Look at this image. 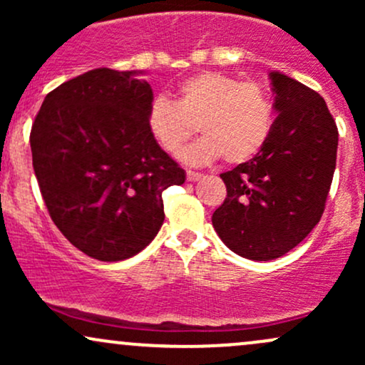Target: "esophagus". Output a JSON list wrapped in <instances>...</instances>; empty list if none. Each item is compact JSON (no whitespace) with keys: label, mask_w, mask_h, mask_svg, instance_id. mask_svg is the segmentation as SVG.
<instances>
[{"label":"esophagus","mask_w":365,"mask_h":365,"mask_svg":"<svg viewBox=\"0 0 365 365\" xmlns=\"http://www.w3.org/2000/svg\"><path fill=\"white\" fill-rule=\"evenodd\" d=\"M200 178H202V175H200V173H195V171H187L188 182H199Z\"/></svg>","instance_id":"obj_1"}]
</instances>
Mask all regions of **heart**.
<instances>
[{
    "instance_id": "heart-1",
    "label": "heart",
    "mask_w": 365,
    "mask_h": 365,
    "mask_svg": "<svg viewBox=\"0 0 365 365\" xmlns=\"http://www.w3.org/2000/svg\"><path fill=\"white\" fill-rule=\"evenodd\" d=\"M148 130L159 148L177 154L195 132L200 139L182 150L185 165H226L250 161L264 148L274 125V104L261 83L238 82L221 72H199L183 78L175 101L156 98L145 116Z\"/></svg>"
}]
</instances>
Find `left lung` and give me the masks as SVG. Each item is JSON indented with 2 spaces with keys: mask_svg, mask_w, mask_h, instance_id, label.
<instances>
[{
  "mask_svg": "<svg viewBox=\"0 0 365 365\" xmlns=\"http://www.w3.org/2000/svg\"><path fill=\"white\" fill-rule=\"evenodd\" d=\"M276 116L250 161L221 173L226 199L212 226L230 250L252 261L282 257L319 223L334 166L338 128L316 91L269 72Z\"/></svg>",
  "mask_w": 365,
  "mask_h": 365,
  "instance_id": "1",
  "label": "left lung"
}]
</instances>
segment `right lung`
<instances>
[{
  "label": "right lung",
  "instance_id": "add662e5",
  "mask_svg": "<svg viewBox=\"0 0 365 365\" xmlns=\"http://www.w3.org/2000/svg\"><path fill=\"white\" fill-rule=\"evenodd\" d=\"M144 72L94 68L49 92L31 130L32 166L58 230L104 262L139 254L165 221L163 190L185 171L150 137Z\"/></svg>",
  "mask_w": 365,
  "mask_h": 365
}]
</instances>
